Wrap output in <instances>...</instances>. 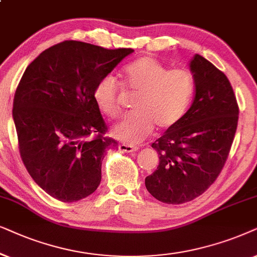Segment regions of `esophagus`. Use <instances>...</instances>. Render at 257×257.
I'll list each match as a JSON object with an SVG mask.
<instances>
[{
	"label": "esophagus",
	"mask_w": 257,
	"mask_h": 257,
	"mask_svg": "<svg viewBox=\"0 0 257 257\" xmlns=\"http://www.w3.org/2000/svg\"><path fill=\"white\" fill-rule=\"evenodd\" d=\"M118 149L121 150V152H124V153H132V152H136V150H139V147H134L132 145H125V143H122V145L118 146Z\"/></svg>",
	"instance_id": "obj_1"
}]
</instances>
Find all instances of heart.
Wrapping results in <instances>:
<instances>
[{
    "label": "heart",
    "instance_id": "obj_1",
    "mask_svg": "<svg viewBox=\"0 0 257 257\" xmlns=\"http://www.w3.org/2000/svg\"><path fill=\"white\" fill-rule=\"evenodd\" d=\"M122 85L138 95L136 112L116 125L112 134L129 145H136L152 134L154 125L169 131L186 115L194 95V77L187 69H172L149 56L140 57L122 74ZM95 103L110 118L122 112V89L112 76H104L95 85Z\"/></svg>",
    "mask_w": 257,
    "mask_h": 257
}]
</instances>
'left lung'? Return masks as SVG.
Masks as SVG:
<instances>
[{
    "instance_id": "1",
    "label": "left lung",
    "mask_w": 257,
    "mask_h": 257,
    "mask_svg": "<svg viewBox=\"0 0 257 257\" xmlns=\"http://www.w3.org/2000/svg\"><path fill=\"white\" fill-rule=\"evenodd\" d=\"M195 96L183 118L152 147L160 157L146 188L168 204L202 195L223 169L234 141L238 104L228 77L201 55L190 62Z\"/></svg>"
}]
</instances>
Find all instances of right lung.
Returning a JSON list of instances; mask_svg holds the SVG:
<instances>
[{
    "instance_id": "right-lung-1",
    "label": "right lung",
    "mask_w": 257,
    "mask_h": 257,
    "mask_svg": "<svg viewBox=\"0 0 257 257\" xmlns=\"http://www.w3.org/2000/svg\"><path fill=\"white\" fill-rule=\"evenodd\" d=\"M132 48H107L63 41L42 51L17 85L13 117L22 162L51 197L75 202L101 182L105 150L117 141L93 91Z\"/></svg>"
}]
</instances>
